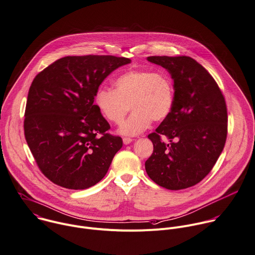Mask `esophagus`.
Listing matches in <instances>:
<instances>
[{
  "instance_id": "obj_1",
  "label": "esophagus",
  "mask_w": 255,
  "mask_h": 255,
  "mask_svg": "<svg viewBox=\"0 0 255 255\" xmlns=\"http://www.w3.org/2000/svg\"><path fill=\"white\" fill-rule=\"evenodd\" d=\"M132 140H133V139L130 138V137H124V138H123V141H124L125 144H128V143H130Z\"/></svg>"
}]
</instances>
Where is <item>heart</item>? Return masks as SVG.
Listing matches in <instances>:
<instances>
[{
    "instance_id": "obj_1",
    "label": "heart",
    "mask_w": 255,
    "mask_h": 255,
    "mask_svg": "<svg viewBox=\"0 0 255 255\" xmlns=\"http://www.w3.org/2000/svg\"><path fill=\"white\" fill-rule=\"evenodd\" d=\"M115 87L100 89L96 105L103 116L116 125L124 122L131 107L133 113L120 129L123 134H139L152 121H163L170 114L174 86L165 72L129 70L116 79Z\"/></svg>"
}]
</instances>
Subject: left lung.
Wrapping results in <instances>:
<instances>
[{
	"label": "left lung",
	"mask_w": 255,
	"mask_h": 255,
	"mask_svg": "<svg viewBox=\"0 0 255 255\" xmlns=\"http://www.w3.org/2000/svg\"><path fill=\"white\" fill-rule=\"evenodd\" d=\"M147 60L171 75L174 101L168 117L147 135L153 151L145 170L164 188H187L210 172L224 147L226 103L211 75L192 58L151 56Z\"/></svg>",
	"instance_id": "left-lung-1"
}]
</instances>
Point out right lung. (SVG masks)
<instances>
[{
  "mask_svg": "<svg viewBox=\"0 0 255 255\" xmlns=\"http://www.w3.org/2000/svg\"><path fill=\"white\" fill-rule=\"evenodd\" d=\"M116 56L65 57L39 73L29 90L24 131L43 174L57 185L86 189L97 184L123 146L108 132L94 104L103 81L129 64Z\"/></svg>",
  "mask_w": 255,
  "mask_h": 255,
  "instance_id": "obj_1",
  "label": "right lung"
}]
</instances>
